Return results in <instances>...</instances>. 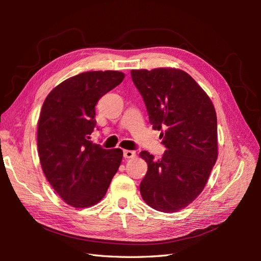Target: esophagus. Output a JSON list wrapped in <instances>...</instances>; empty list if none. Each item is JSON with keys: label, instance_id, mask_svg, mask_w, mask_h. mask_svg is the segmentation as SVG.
<instances>
[{"label": "esophagus", "instance_id": "esophagus-1", "mask_svg": "<svg viewBox=\"0 0 261 261\" xmlns=\"http://www.w3.org/2000/svg\"><path fill=\"white\" fill-rule=\"evenodd\" d=\"M123 156L125 158V159H132V158L136 156V152L134 151V150H124Z\"/></svg>", "mask_w": 261, "mask_h": 261}]
</instances>
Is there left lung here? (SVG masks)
<instances>
[{
  "mask_svg": "<svg viewBox=\"0 0 261 261\" xmlns=\"http://www.w3.org/2000/svg\"><path fill=\"white\" fill-rule=\"evenodd\" d=\"M153 129L167 148L161 159L140 156L148 171L140 183L145 202L161 212L187 207L206 186L218 158L217 114L210 98L187 73L175 68L132 70Z\"/></svg>",
  "mask_w": 261,
  "mask_h": 261,
  "instance_id": "1",
  "label": "left lung"
}]
</instances>
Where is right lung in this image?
Returning a JSON list of instances; mask_svg holds the SVG:
<instances>
[{
    "label": "right lung",
    "instance_id": "add662e5",
    "mask_svg": "<svg viewBox=\"0 0 261 261\" xmlns=\"http://www.w3.org/2000/svg\"><path fill=\"white\" fill-rule=\"evenodd\" d=\"M125 75L94 70L68 78L45 98L38 123V151L50 185L66 203L90 207L103 198L120 167L123 151L92 144L99 99Z\"/></svg>",
    "mask_w": 261,
    "mask_h": 261
}]
</instances>
